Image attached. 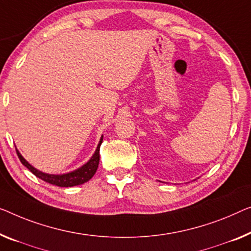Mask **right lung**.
<instances>
[{"label": "right lung", "mask_w": 251, "mask_h": 251, "mask_svg": "<svg viewBox=\"0 0 251 251\" xmlns=\"http://www.w3.org/2000/svg\"><path fill=\"white\" fill-rule=\"evenodd\" d=\"M102 143V137L100 138V142L97 147V150L95 152V154L92 155V158L89 160V161L82 166L78 169L72 171V173L69 174H64V175H48V174H44L42 171L37 170L36 168H33L31 164H29L24 159L19 151L17 150V154L20 159L21 163L24 164L25 167H27L28 169L31 171V173L42 179V180L48 182V184L58 186V187H72V186H77L81 184H84L88 180H90L93 177V175L96 174L97 169H98L99 166V159H100V154H99V150H100V145Z\"/></svg>", "instance_id": "1"}]
</instances>
